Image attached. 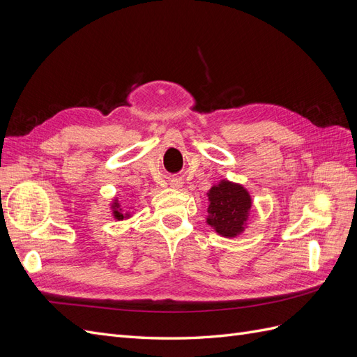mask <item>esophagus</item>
<instances>
[{"label": "esophagus", "mask_w": 357, "mask_h": 357, "mask_svg": "<svg viewBox=\"0 0 357 357\" xmlns=\"http://www.w3.org/2000/svg\"><path fill=\"white\" fill-rule=\"evenodd\" d=\"M174 188H180L181 186V183H174V185H172Z\"/></svg>", "instance_id": "esophagus-1"}]
</instances>
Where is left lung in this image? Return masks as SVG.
Returning a JSON list of instances; mask_svg holds the SVG:
<instances>
[{
    "mask_svg": "<svg viewBox=\"0 0 357 357\" xmlns=\"http://www.w3.org/2000/svg\"><path fill=\"white\" fill-rule=\"evenodd\" d=\"M208 225L223 236H236L244 231L252 199L248 192L231 181H220L208 192Z\"/></svg>",
    "mask_w": 357,
    "mask_h": 357,
    "instance_id": "1",
    "label": "left lung"
}]
</instances>
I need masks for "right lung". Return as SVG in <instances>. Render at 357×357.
<instances>
[{
	"label": "right lung",
	"mask_w": 357,
	"mask_h": 357,
	"mask_svg": "<svg viewBox=\"0 0 357 357\" xmlns=\"http://www.w3.org/2000/svg\"><path fill=\"white\" fill-rule=\"evenodd\" d=\"M113 215H114V218H116L117 220H123V218H129V215H125V214L122 213L121 204L117 202V199H116L114 204H113Z\"/></svg>",
	"instance_id": "1"
}]
</instances>
